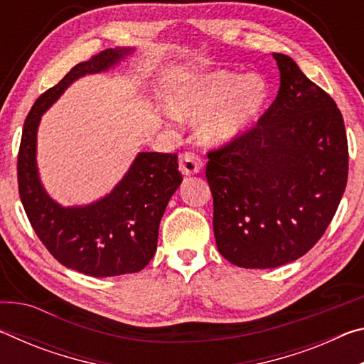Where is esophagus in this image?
Listing matches in <instances>:
<instances>
[{"label": "esophagus", "instance_id": "obj_1", "mask_svg": "<svg viewBox=\"0 0 364 364\" xmlns=\"http://www.w3.org/2000/svg\"><path fill=\"white\" fill-rule=\"evenodd\" d=\"M204 167V162L199 156H196L194 152H184L180 157V171L183 175H196Z\"/></svg>", "mask_w": 364, "mask_h": 364}]
</instances>
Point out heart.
Returning a JSON list of instances; mask_svg holds the SVG:
<instances>
[{"label": "heart", "mask_w": 364, "mask_h": 364, "mask_svg": "<svg viewBox=\"0 0 364 364\" xmlns=\"http://www.w3.org/2000/svg\"><path fill=\"white\" fill-rule=\"evenodd\" d=\"M268 101V85L260 75L230 70L199 73L181 82L167 101L178 120L199 122L205 143L223 146L241 138L262 115Z\"/></svg>", "instance_id": "b5f03b06"}]
</instances>
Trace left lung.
<instances>
[{
	"label": "left lung",
	"instance_id": "1",
	"mask_svg": "<svg viewBox=\"0 0 364 364\" xmlns=\"http://www.w3.org/2000/svg\"><path fill=\"white\" fill-rule=\"evenodd\" d=\"M281 86L257 125L207 154L213 232L241 268H276L305 255L347 186L348 146L334 100L286 54L274 53Z\"/></svg>",
	"mask_w": 364,
	"mask_h": 364
}]
</instances>
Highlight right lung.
Masks as SVG:
<instances>
[{
    "label": "right lung",
    "instance_id": "obj_1",
    "mask_svg": "<svg viewBox=\"0 0 364 364\" xmlns=\"http://www.w3.org/2000/svg\"><path fill=\"white\" fill-rule=\"evenodd\" d=\"M132 48H110L77 64L45 91L30 110L17 157V181L30 225L59 263L78 273L107 278L136 273L157 250L159 225L180 186L176 154L139 152L125 176L102 199L88 205L64 207L43 188L36 167V133L41 115L85 75L112 69Z\"/></svg>",
    "mask_w": 364,
    "mask_h": 364
}]
</instances>
